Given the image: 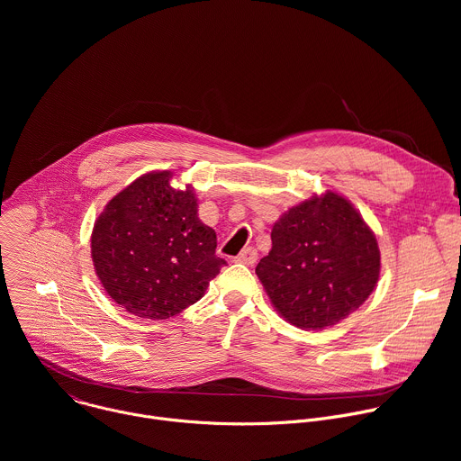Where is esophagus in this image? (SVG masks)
<instances>
[{"label":"esophagus","mask_w":461,"mask_h":461,"mask_svg":"<svg viewBox=\"0 0 461 461\" xmlns=\"http://www.w3.org/2000/svg\"><path fill=\"white\" fill-rule=\"evenodd\" d=\"M235 260L240 262V265L251 267V265H255V262H257V249H255V248H244V249L235 257Z\"/></svg>","instance_id":"34e87169"}]
</instances>
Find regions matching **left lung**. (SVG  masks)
Returning <instances> with one entry per match:
<instances>
[{"label":"left lung","mask_w":461,"mask_h":461,"mask_svg":"<svg viewBox=\"0 0 461 461\" xmlns=\"http://www.w3.org/2000/svg\"><path fill=\"white\" fill-rule=\"evenodd\" d=\"M375 235L345 196H322L290 208L272 230V249L255 268L277 312L310 330L356 312L379 279Z\"/></svg>","instance_id":"1"}]
</instances>
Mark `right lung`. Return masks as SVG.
Returning a JSON list of instances; mask_svg holds the SVG:
<instances>
[{"label": "right lung", "instance_id": "right-lung-1", "mask_svg": "<svg viewBox=\"0 0 461 461\" xmlns=\"http://www.w3.org/2000/svg\"><path fill=\"white\" fill-rule=\"evenodd\" d=\"M171 171L146 173L109 201L91 235V257L111 299L144 319H167L199 301L226 260L196 215L193 189Z\"/></svg>", "mask_w": 461, "mask_h": 461}]
</instances>
